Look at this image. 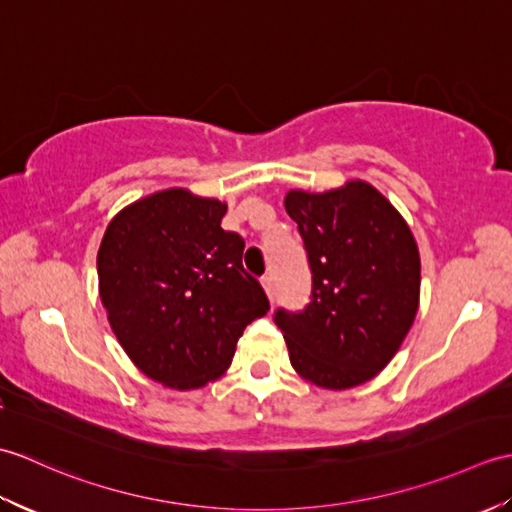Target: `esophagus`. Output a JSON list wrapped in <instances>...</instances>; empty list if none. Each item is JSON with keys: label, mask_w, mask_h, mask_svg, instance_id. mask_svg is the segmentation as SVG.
Wrapping results in <instances>:
<instances>
[{"label": "esophagus", "mask_w": 512, "mask_h": 512, "mask_svg": "<svg viewBox=\"0 0 512 512\" xmlns=\"http://www.w3.org/2000/svg\"><path fill=\"white\" fill-rule=\"evenodd\" d=\"M262 288H264V292L268 295V299H270V303H273V299H275V281H273V277H264L262 279Z\"/></svg>", "instance_id": "34e87169"}]
</instances>
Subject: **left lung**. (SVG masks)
Wrapping results in <instances>:
<instances>
[{
  "instance_id": "obj_1",
  "label": "left lung",
  "mask_w": 512,
  "mask_h": 512,
  "mask_svg": "<svg viewBox=\"0 0 512 512\" xmlns=\"http://www.w3.org/2000/svg\"><path fill=\"white\" fill-rule=\"evenodd\" d=\"M312 270V301L275 312L290 363L308 383L343 391L383 372L420 303V253L405 217L365 180L323 193L290 189Z\"/></svg>"
}]
</instances>
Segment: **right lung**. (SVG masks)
<instances>
[{
  "label": "right lung",
  "mask_w": 512,
  "mask_h": 512,
  "mask_svg": "<svg viewBox=\"0 0 512 512\" xmlns=\"http://www.w3.org/2000/svg\"><path fill=\"white\" fill-rule=\"evenodd\" d=\"M224 213L226 202L189 189L156 191L112 217L96 255L112 332L169 389L220 378L246 325L270 308L242 266L244 239L220 226Z\"/></svg>",
  "instance_id": "obj_1"
}]
</instances>
